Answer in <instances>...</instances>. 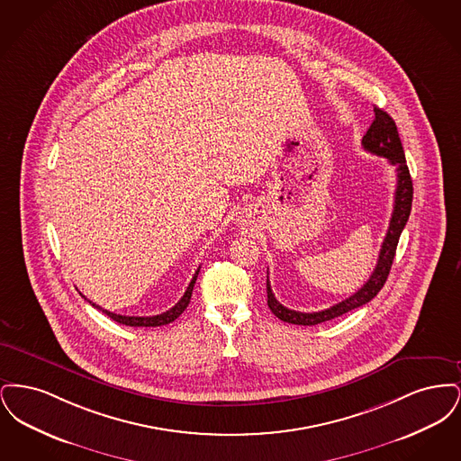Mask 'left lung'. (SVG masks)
Masks as SVG:
<instances>
[{"instance_id":"1","label":"left lung","mask_w":461,"mask_h":461,"mask_svg":"<svg viewBox=\"0 0 461 461\" xmlns=\"http://www.w3.org/2000/svg\"><path fill=\"white\" fill-rule=\"evenodd\" d=\"M375 112V121L370 126V130L363 136V149L368 150L370 154L380 155L385 157L389 160V164L395 166L397 171V185H395L394 194V211H393V218L389 222V230L387 235L382 243L380 254H378V261L373 269L370 280L361 286L356 294H352L351 297H348L346 301L335 304V306L318 311V312H299L294 309L282 306L276 299L275 294L269 285V278L266 282V292H267V306L271 309V312L280 318L282 321L292 323V325H304V327H312V325H320L323 321H329L333 318H339L346 312H349L356 307L365 306L366 303H370L373 297L382 290L384 284L387 282L391 266L394 261L395 249H397V241L399 237L408 222L410 212H411V202H413V181L410 176V169L406 166V157L404 150L401 145V138L395 128L394 119L378 107L373 109Z\"/></svg>"}]
</instances>
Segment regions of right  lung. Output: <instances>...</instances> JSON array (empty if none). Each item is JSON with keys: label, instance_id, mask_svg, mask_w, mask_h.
<instances>
[{"label": "right lung", "instance_id": "right-lung-1", "mask_svg": "<svg viewBox=\"0 0 461 461\" xmlns=\"http://www.w3.org/2000/svg\"><path fill=\"white\" fill-rule=\"evenodd\" d=\"M198 271H200V269L195 271V275H194V278H192L190 285L186 288V292L183 294V297L177 301V304L171 307L169 311L162 312V314H157V316H122V314L110 312V311L104 309V307L96 306V304H93L91 301H89V304H91V306L98 307V309H102V311L109 316L110 320L117 321V323H121V325H128V327H162V325H167V323L175 321L176 318H177V316L186 309V306L190 304L192 292H194V285H195V282H197Z\"/></svg>", "mask_w": 461, "mask_h": 461}]
</instances>
